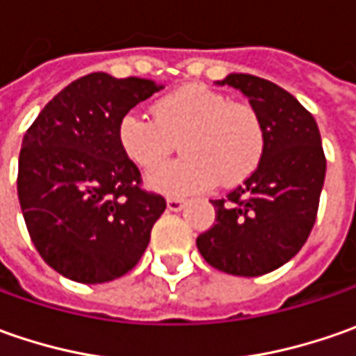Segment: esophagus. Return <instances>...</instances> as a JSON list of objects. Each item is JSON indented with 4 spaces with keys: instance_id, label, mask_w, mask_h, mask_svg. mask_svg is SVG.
Returning <instances> with one entry per match:
<instances>
[{
    "instance_id": "34e87169",
    "label": "esophagus",
    "mask_w": 356,
    "mask_h": 356,
    "mask_svg": "<svg viewBox=\"0 0 356 356\" xmlns=\"http://www.w3.org/2000/svg\"><path fill=\"white\" fill-rule=\"evenodd\" d=\"M166 206L170 212H180L184 208V200L182 198H168L166 200Z\"/></svg>"
}]
</instances>
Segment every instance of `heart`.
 Returning a JSON list of instances; mask_svg holds the SVG:
<instances>
[{
	"mask_svg": "<svg viewBox=\"0 0 356 356\" xmlns=\"http://www.w3.org/2000/svg\"><path fill=\"white\" fill-rule=\"evenodd\" d=\"M150 115H122L117 140L140 172L156 170L179 143L185 154L148 180L152 190L168 196L206 190L216 180L238 184L255 172L266 152V129L252 104L229 101L200 83L156 99Z\"/></svg>",
	"mask_w": 356,
	"mask_h": 356,
	"instance_id": "heart-1",
	"label": "heart"
}]
</instances>
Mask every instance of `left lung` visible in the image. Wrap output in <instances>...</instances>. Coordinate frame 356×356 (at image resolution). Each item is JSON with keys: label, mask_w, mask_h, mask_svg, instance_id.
Masks as SVG:
<instances>
[{"label": "left lung", "mask_w": 356, "mask_h": 356, "mask_svg": "<svg viewBox=\"0 0 356 356\" xmlns=\"http://www.w3.org/2000/svg\"><path fill=\"white\" fill-rule=\"evenodd\" d=\"M220 85L250 99L266 129V152L243 184L212 200L216 224L196 245L216 269L255 277L287 264L307 241L327 160L315 118L291 92L245 73H232Z\"/></svg>", "instance_id": "left-lung-1"}]
</instances>
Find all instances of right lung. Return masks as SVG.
Here are the masks:
<instances>
[{"label": "right lung", "instance_id": "right-lung-1", "mask_svg": "<svg viewBox=\"0 0 356 356\" xmlns=\"http://www.w3.org/2000/svg\"><path fill=\"white\" fill-rule=\"evenodd\" d=\"M162 85L90 73L67 85L27 129L17 196L39 255L63 277L106 283L129 273L166 210L122 154L117 124Z\"/></svg>", "mask_w": 356, "mask_h": 356}]
</instances>
